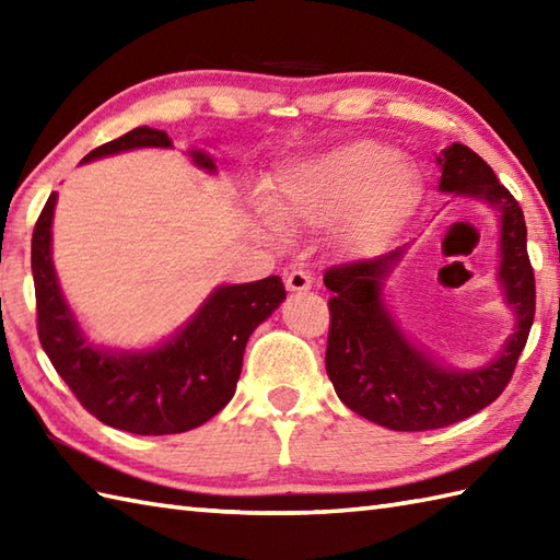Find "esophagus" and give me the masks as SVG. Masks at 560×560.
Masks as SVG:
<instances>
[{
  "mask_svg": "<svg viewBox=\"0 0 560 560\" xmlns=\"http://www.w3.org/2000/svg\"><path fill=\"white\" fill-rule=\"evenodd\" d=\"M311 287H313V277L305 269H291L287 273V289L289 291L299 293V291H307Z\"/></svg>",
  "mask_w": 560,
  "mask_h": 560,
  "instance_id": "esophagus-1",
  "label": "esophagus"
}]
</instances>
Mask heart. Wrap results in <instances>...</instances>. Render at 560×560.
Instances as JSON below:
<instances>
[{
  "mask_svg": "<svg viewBox=\"0 0 560 560\" xmlns=\"http://www.w3.org/2000/svg\"><path fill=\"white\" fill-rule=\"evenodd\" d=\"M421 180L407 159L380 141L361 139L283 173L267 199L279 225H323L347 214V237L368 245L407 217Z\"/></svg>",
  "mask_w": 560,
  "mask_h": 560,
  "instance_id": "obj_1",
  "label": "heart"
}]
</instances>
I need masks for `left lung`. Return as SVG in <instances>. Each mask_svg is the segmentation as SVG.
<instances>
[{
    "label": "left lung",
    "mask_w": 560,
    "mask_h": 560,
    "mask_svg": "<svg viewBox=\"0 0 560 560\" xmlns=\"http://www.w3.org/2000/svg\"><path fill=\"white\" fill-rule=\"evenodd\" d=\"M443 192L479 197L501 211V279L517 325L505 349L479 371H452L416 349L389 317L383 281L404 247L373 259H353L325 271L329 299L327 375L337 397L363 419L389 431H433L469 419L503 395L537 307L527 225L517 199L498 183L491 165L464 144L438 156Z\"/></svg>",
    "instance_id": "1"
}]
</instances>
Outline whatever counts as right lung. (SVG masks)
Wrapping results in <instances>:
<instances>
[{"instance_id":"right-lung-1","label":"right lung","mask_w":560,"mask_h":560,"mask_svg":"<svg viewBox=\"0 0 560 560\" xmlns=\"http://www.w3.org/2000/svg\"><path fill=\"white\" fill-rule=\"evenodd\" d=\"M139 147H171V139L161 129L137 127L93 149L83 163ZM192 159L199 168L217 171L207 153L192 151ZM55 205L57 192L35 221L31 269L38 337L59 377L83 409L127 433L168 435L207 423L233 397L249 335L287 299L281 279L217 289L173 339L153 351L96 349L83 337L55 277Z\"/></svg>"}]
</instances>
